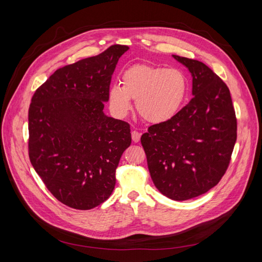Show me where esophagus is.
<instances>
[{
	"instance_id": "esophagus-1",
	"label": "esophagus",
	"mask_w": 262,
	"mask_h": 262,
	"mask_svg": "<svg viewBox=\"0 0 262 262\" xmlns=\"http://www.w3.org/2000/svg\"><path fill=\"white\" fill-rule=\"evenodd\" d=\"M131 137H132V141L134 142V143H138V142L140 141V138H141V134L138 132V131H132L131 132Z\"/></svg>"
}]
</instances>
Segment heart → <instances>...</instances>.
<instances>
[{
    "label": "heart",
    "instance_id": "1",
    "mask_svg": "<svg viewBox=\"0 0 262 262\" xmlns=\"http://www.w3.org/2000/svg\"><path fill=\"white\" fill-rule=\"evenodd\" d=\"M188 81L178 69H166L149 64H136L122 74V84L109 87L108 101L117 117H124L136 99L140 116L147 122L169 120L184 104Z\"/></svg>",
    "mask_w": 262,
    "mask_h": 262
}]
</instances>
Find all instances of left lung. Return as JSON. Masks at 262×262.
Returning <instances> with one entry per match:
<instances>
[{
  "label": "left lung",
  "mask_w": 262,
  "mask_h": 262,
  "mask_svg": "<svg viewBox=\"0 0 262 262\" xmlns=\"http://www.w3.org/2000/svg\"><path fill=\"white\" fill-rule=\"evenodd\" d=\"M192 77V98L169 120L141 137L158 191L185 201L216 186L237 138L235 110L226 84L204 63L172 55Z\"/></svg>",
  "instance_id": "8db88e82"
}]
</instances>
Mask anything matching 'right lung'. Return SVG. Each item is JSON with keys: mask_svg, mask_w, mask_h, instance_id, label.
<instances>
[{"mask_svg": "<svg viewBox=\"0 0 262 262\" xmlns=\"http://www.w3.org/2000/svg\"><path fill=\"white\" fill-rule=\"evenodd\" d=\"M128 50L115 45L63 67L31 98L30 163L49 191L70 208L91 210L115 189L131 133L129 123L108 117L104 106L118 60Z\"/></svg>", "mask_w": 262, "mask_h": 262, "instance_id": "1", "label": "right lung"}]
</instances>
